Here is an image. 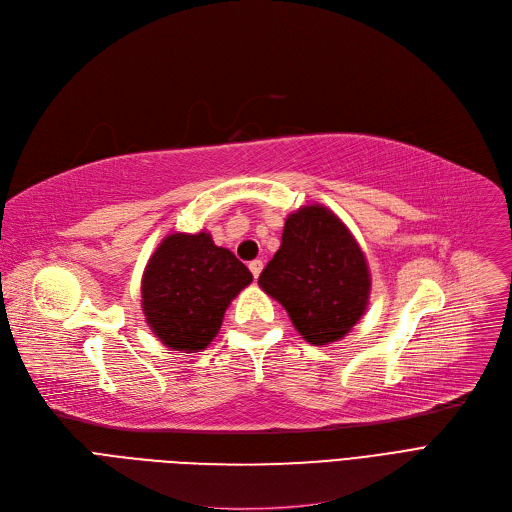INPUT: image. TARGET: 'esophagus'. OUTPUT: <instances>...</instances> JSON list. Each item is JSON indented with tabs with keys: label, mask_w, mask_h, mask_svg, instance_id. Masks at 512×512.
<instances>
[{
	"label": "esophagus",
	"mask_w": 512,
	"mask_h": 512,
	"mask_svg": "<svg viewBox=\"0 0 512 512\" xmlns=\"http://www.w3.org/2000/svg\"><path fill=\"white\" fill-rule=\"evenodd\" d=\"M249 270H251L253 278L257 280V278H259V274H261V270H263V261H261V259H255V261H251V263H249Z\"/></svg>",
	"instance_id": "obj_1"
}]
</instances>
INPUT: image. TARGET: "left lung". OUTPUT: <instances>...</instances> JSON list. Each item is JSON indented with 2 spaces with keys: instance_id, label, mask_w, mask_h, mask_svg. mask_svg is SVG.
<instances>
[{
  "instance_id": "8db88e82",
  "label": "left lung",
  "mask_w": 512,
  "mask_h": 512,
  "mask_svg": "<svg viewBox=\"0 0 512 512\" xmlns=\"http://www.w3.org/2000/svg\"><path fill=\"white\" fill-rule=\"evenodd\" d=\"M259 286L315 346L342 340L369 305L371 274L357 238L334 211L313 203L292 211L282 245Z\"/></svg>"
}]
</instances>
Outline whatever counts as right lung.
Masks as SVG:
<instances>
[{
    "label": "right lung",
    "mask_w": 512,
    "mask_h": 512,
    "mask_svg": "<svg viewBox=\"0 0 512 512\" xmlns=\"http://www.w3.org/2000/svg\"><path fill=\"white\" fill-rule=\"evenodd\" d=\"M253 274L209 232H174L159 242L141 280L151 332L172 351L201 353L220 332L224 313Z\"/></svg>",
    "instance_id": "add662e5"
}]
</instances>
